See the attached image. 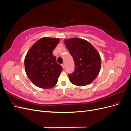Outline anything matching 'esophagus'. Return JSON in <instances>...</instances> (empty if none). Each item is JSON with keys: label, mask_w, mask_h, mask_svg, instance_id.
I'll return each instance as SVG.
<instances>
[{"label": "esophagus", "mask_w": 131, "mask_h": 131, "mask_svg": "<svg viewBox=\"0 0 131 131\" xmlns=\"http://www.w3.org/2000/svg\"><path fill=\"white\" fill-rule=\"evenodd\" d=\"M62 67H63V68H64V67H65V64H64V63H63V64H62Z\"/></svg>", "instance_id": "34e87169"}]
</instances>
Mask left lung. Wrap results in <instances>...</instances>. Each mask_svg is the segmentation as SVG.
<instances>
[{"instance_id":"8db88e82","label":"left lung","mask_w":131,"mask_h":131,"mask_svg":"<svg viewBox=\"0 0 131 131\" xmlns=\"http://www.w3.org/2000/svg\"><path fill=\"white\" fill-rule=\"evenodd\" d=\"M74 63V73L68 74L70 82L78 86L91 84L100 72L101 58L97 50L84 39L73 38L64 40Z\"/></svg>"}]
</instances>
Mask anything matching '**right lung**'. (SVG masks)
Here are the masks:
<instances>
[{
  "label": "right lung",
  "mask_w": 131,
  "mask_h": 131,
  "mask_svg": "<svg viewBox=\"0 0 131 131\" xmlns=\"http://www.w3.org/2000/svg\"><path fill=\"white\" fill-rule=\"evenodd\" d=\"M59 40V38H42L34 43L26 54L25 59L26 74L38 88L46 89L53 88L63 70L52 53Z\"/></svg>",
  "instance_id": "1"
}]
</instances>
